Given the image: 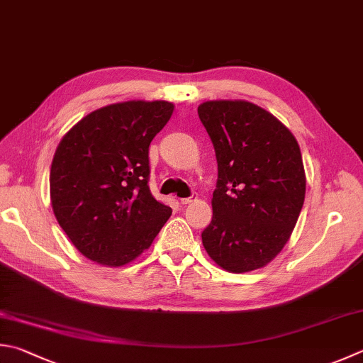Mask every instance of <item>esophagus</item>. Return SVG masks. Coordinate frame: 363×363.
Returning <instances> with one entry per match:
<instances>
[{"label":"esophagus","instance_id":"esophagus-1","mask_svg":"<svg viewBox=\"0 0 363 363\" xmlns=\"http://www.w3.org/2000/svg\"><path fill=\"white\" fill-rule=\"evenodd\" d=\"M194 201H197V194H191L189 197H182L180 199V202L183 203V205H188V203H191V202H194Z\"/></svg>","mask_w":363,"mask_h":363}]
</instances>
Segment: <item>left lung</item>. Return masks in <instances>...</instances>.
<instances>
[{"label": "left lung", "mask_w": 363, "mask_h": 363, "mask_svg": "<svg viewBox=\"0 0 363 363\" xmlns=\"http://www.w3.org/2000/svg\"><path fill=\"white\" fill-rule=\"evenodd\" d=\"M197 113L218 162L213 218L202 243L224 270L261 269L289 240L303 207L298 143L281 121L251 102L208 101Z\"/></svg>", "instance_id": "left-lung-1"}]
</instances>
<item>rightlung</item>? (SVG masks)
Returning <instances> with one entry per match:
<instances>
[{"instance_id": "1", "label": "right lung", "mask_w": 363, "mask_h": 363, "mask_svg": "<svg viewBox=\"0 0 363 363\" xmlns=\"http://www.w3.org/2000/svg\"><path fill=\"white\" fill-rule=\"evenodd\" d=\"M172 112L167 101L120 102L86 115L61 139L52 207L85 257L108 267L131 262L172 215L148 186V147Z\"/></svg>"}]
</instances>
